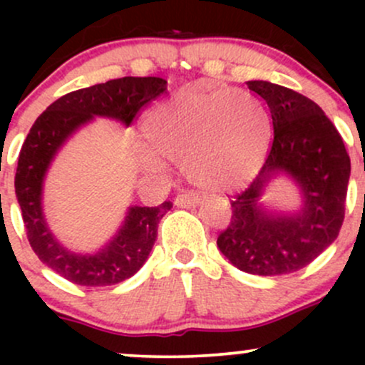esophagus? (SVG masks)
I'll return each instance as SVG.
<instances>
[{"instance_id":"1","label":"esophagus","mask_w":365,"mask_h":365,"mask_svg":"<svg viewBox=\"0 0 365 365\" xmlns=\"http://www.w3.org/2000/svg\"><path fill=\"white\" fill-rule=\"evenodd\" d=\"M200 197L194 194H180L175 199V206L177 207H195L200 204Z\"/></svg>"}]
</instances>
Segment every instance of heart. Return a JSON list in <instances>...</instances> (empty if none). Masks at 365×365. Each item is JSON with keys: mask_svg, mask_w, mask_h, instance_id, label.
I'll use <instances>...</instances> for the list:
<instances>
[{"mask_svg": "<svg viewBox=\"0 0 365 365\" xmlns=\"http://www.w3.org/2000/svg\"><path fill=\"white\" fill-rule=\"evenodd\" d=\"M142 135L149 149L139 153L142 170L158 173L168 159L182 163L195 185L226 192L244 187L261 168L269 123L249 91L190 87L154 106Z\"/></svg>", "mask_w": 365, "mask_h": 365, "instance_id": "b5f03b06", "label": "heart"}]
</instances>
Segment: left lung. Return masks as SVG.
Segmentation results:
<instances>
[{"instance_id": "left-lung-1", "label": "left lung", "mask_w": 365, "mask_h": 365, "mask_svg": "<svg viewBox=\"0 0 365 365\" xmlns=\"http://www.w3.org/2000/svg\"><path fill=\"white\" fill-rule=\"evenodd\" d=\"M247 87L267 104L274 137L257 177L232 200V221L217 237V249L244 273H295L340 233L350 158L338 130L311 99L266 81H249ZM276 176L290 178L299 188V210L263 206V190Z\"/></svg>"}]
</instances>
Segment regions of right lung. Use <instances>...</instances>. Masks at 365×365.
Masks as SVG:
<instances>
[{
	"label": "right lung",
	"mask_w": 365,
	"mask_h": 365,
	"mask_svg": "<svg viewBox=\"0 0 365 365\" xmlns=\"http://www.w3.org/2000/svg\"><path fill=\"white\" fill-rule=\"evenodd\" d=\"M165 78L123 77L61 96L36 120L20 149L15 194L27 238L39 261L81 287H108L128 279L148 261L158 225L173 207L130 206L121 226L96 252H73L60 244L48 226L43 207L44 178L58 150L94 118H110L128 127L145 104L166 91Z\"/></svg>",
	"instance_id": "1"
}]
</instances>
